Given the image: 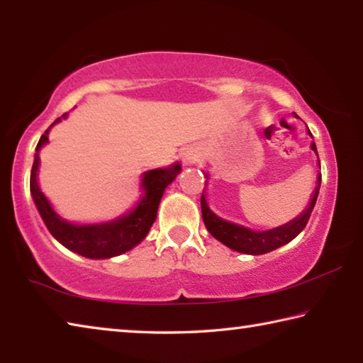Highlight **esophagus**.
<instances>
[{"label": "esophagus", "mask_w": 363, "mask_h": 363, "mask_svg": "<svg viewBox=\"0 0 363 363\" xmlns=\"http://www.w3.org/2000/svg\"><path fill=\"white\" fill-rule=\"evenodd\" d=\"M187 162L192 163V162H194V157H187Z\"/></svg>", "instance_id": "34e87169"}]
</instances>
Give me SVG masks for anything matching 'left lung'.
Returning <instances> with one entry per match:
<instances>
[{"label": "left lung", "instance_id": "1", "mask_svg": "<svg viewBox=\"0 0 363 363\" xmlns=\"http://www.w3.org/2000/svg\"><path fill=\"white\" fill-rule=\"evenodd\" d=\"M311 147L312 150L317 153V147L314 143H312ZM320 181H322V174L318 176V186L315 189L314 196H312L311 205L307 206V210L301 214L299 218L293 219L291 223H288L285 225L277 227V229L266 230V232H255V230L247 229V227L227 223V220L218 218L216 214L210 210V206L206 205V200L203 195H201V216H203V223L206 225L208 232H210L216 240L224 243L225 247L235 250L238 253H247V255L269 253V251L277 250L281 247V245H286L288 242H291L293 238L304 229L307 220L311 218L312 210H314V205L318 195V187H320Z\"/></svg>", "mask_w": 363, "mask_h": 363}]
</instances>
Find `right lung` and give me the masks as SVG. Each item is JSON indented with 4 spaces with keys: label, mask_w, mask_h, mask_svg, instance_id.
Segmentation results:
<instances>
[{
    "label": "right lung",
    "mask_w": 363,
    "mask_h": 363,
    "mask_svg": "<svg viewBox=\"0 0 363 363\" xmlns=\"http://www.w3.org/2000/svg\"><path fill=\"white\" fill-rule=\"evenodd\" d=\"M62 116L65 118L67 113H64ZM57 121H60V118H57L54 123ZM51 126L45 131L38 145H36L32 173H30V192H32L35 205L38 208L48 230L65 248L75 251V253L84 257H91V259L118 256L125 253V251H130L133 247H136L138 243L144 240L152 224L155 223L160 200H162V195L164 189L168 187V184L173 182L176 176L179 174V163H176L174 167L167 169H152L144 174L143 186L145 189V195L140 200V203L136 206V210L131 211L128 216H123L106 224L73 225L67 223V220L60 219L54 213L45 194L40 190L38 182H36V171H38L40 163L38 152L41 145L48 143V133L51 130Z\"/></svg>",
    "instance_id": "add662e5"
}]
</instances>
